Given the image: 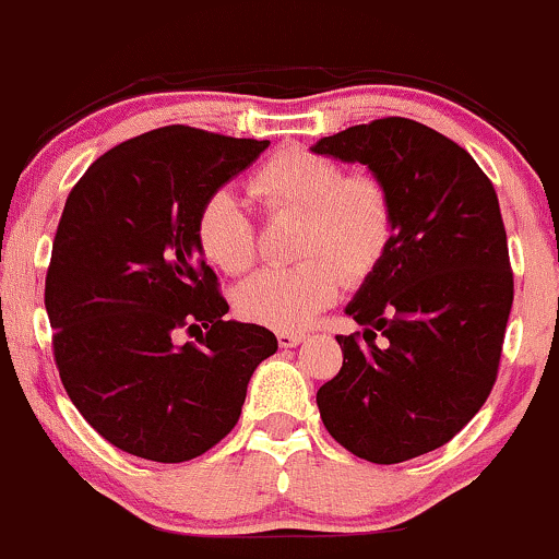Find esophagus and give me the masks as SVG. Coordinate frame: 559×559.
<instances>
[{"mask_svg":"<svg viewBox=\"0 0 559 559\" xmlns=\"http://www.w3.org/2000/svg\"><path fill=\"white\" fill-rule=\"evenodd\" d=\"M299 342H305V334H302V331H278V345L284 347V349L297 347Z\"/></svg>","mask_w":559,"mask_h":559,"instance_id":"esophagus-1","label":"esophagus"}]
</instances>
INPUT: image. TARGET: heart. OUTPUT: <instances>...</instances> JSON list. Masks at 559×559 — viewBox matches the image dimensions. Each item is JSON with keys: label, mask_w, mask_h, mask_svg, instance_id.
<instances>
[{"label": "heart", "mask_w": 559, "mask_h": 559, "mask_svg": "<svg viewBox=\"0 0 559 559\" xmlns=\"http://www.w3.org/2000/svg\"><path fill=\"white\" fill-rule=\"evenodd\" d=\"M270 214L299 217L294 267H267L236 289L238 316L249 323L299 331L326 310L347 284L369 281L395 241V204L382 180L347 175L334 158L308 148L270 156L249 182ZM195 241L225 273L257 260V230L236 193L214 190L195 217Z\"/></svg>", "instance_id": "heart-1"}]
</instances>
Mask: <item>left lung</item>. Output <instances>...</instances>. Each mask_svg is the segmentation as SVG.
<instances>
[{"instance_id":"obj_1","label":"left lung","mask_w":559,"mask_h":559,"mask_svg":"<svg viewBox=\"0 0 559 559\" xmlns=\"http://www.w3.org/2000/svg\"><path fill=\"white\" fill-rule=\"evenodd\" d=\"M312 153L366 164L395 204V241L345 312L342 369L318 390L329 435L373 464L440 449L493 390L514 281L499 199L462 145L388 116ZM379 335L384 343H377Z\"/></svg>"}]
</instances>
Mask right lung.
Returning a JSON list of instances; mask_svg holds the SVG:
<instances>
[{
    "label": "right lung",
    "instance_id": "add662e5",
    "mask_svg": "<svg viewBox=\"0 0 559 559\" xmlns=\"http://www.w3.org/2000/svg\"><path fill=\"white\" fill-rule=\"evenodd\" d=\"M171 124L103 153L66 199L45 308L60 382L116 449L201 456L236 427L273 331L225 321L195 241L201 204L267 148ZM182 330L195 343L179 345Z\"/></svg>",
    "mask_w": 559,
    "mask_h": 559
}]
</instances>
